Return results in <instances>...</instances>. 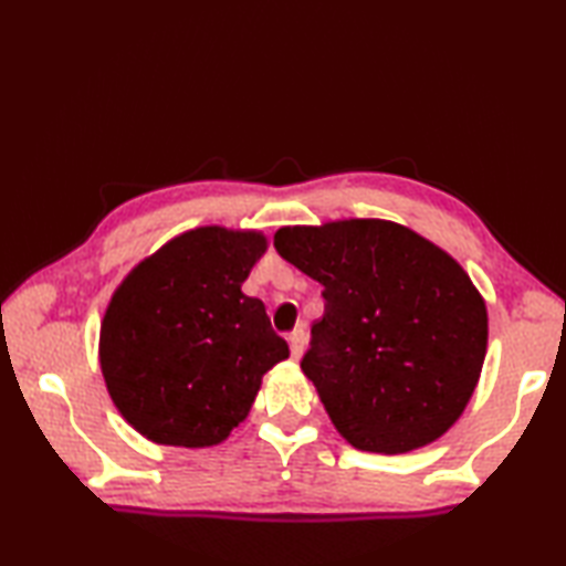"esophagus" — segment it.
I'll list each match as a JSON object with an SVG mask.
<instances>
[{
    "instance_id": "34e87169",
    "label": "esophagus",
    "mask_w": 566,
    "mask_h": 566,
    "mask_svg": "<svg viewBox=\"0 0 566 566\" xmlns=\"http://www.w3.org/2000/svg\"><path fill=\"white\" fill-rule=\"evenodd\" d=\"M286 339H290L292 357H294V359H300L302 354H304V347H306V332H304V329H294Z\"/></svg>"
}]
</instances>
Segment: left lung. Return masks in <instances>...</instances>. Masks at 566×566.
<instances>
[{"mask_svg":"<svg viewBox=\"0 0 566 566\" xmlns=\"http://www.w3.org/2000/svg\"><path fill=\"white\" fill-rule=\"evenodd\" d=\"M274 247L324 286L302 371L337 432L377 454L437 442L474 395L490 334L462 264L387 219L282 227Z\"/></svg>","mask_w":566,"mask_h":566,"instance_id":"8db88e82","label":"left lung"}]
</instances>
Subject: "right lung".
I'll use <instances>...</instances> for the list:
<instances>
[{
  "instance_id": "right-lung-1",
  "label": "right lung",
  "mask_w": 566,
  "mask_h": 566,
  "mask_svg": "<svg viewBox=\"0 0 566 566\" xmlns=\"http://www.w3.org/2000/svg\"><path fill=\"white\" fill-rule=\"evenodd\" d=\"M266 252L256 229L197 227L142 260L114 290L99 367L119 415L155 444L224 442L262 377L290 357L242 284Z\"/></svg>"
}]
</instances>
